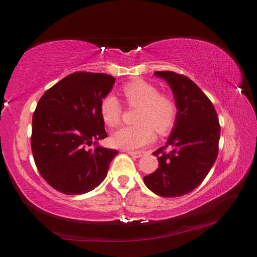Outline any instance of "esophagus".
Instances as JSON below:
<instances>
[{
	"instance_id": "1",
	"label": "esophagus",
	"mask_w": 257,
	"mask_h": 257,
	"mask_svg": "<svg viewBox=\"0 0 257 257\" xmlns=\"http://www.w3.org/2000/svg\"><path fill=\"white\" fill-rule=\"evenodd\" d=\"M127 154L130 156H133L136 158H140L144 155V153H141V151H127Z\"/></svg>"
}]
</instances>
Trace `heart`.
I'll list each match as a JSON object with an SVG mask.
<instances>
[{
	"mask_svg": "<svg viewBox=\"0 0 257 257\" xmlns=\"http://www.w3.org/2000/svg\"><path fill=\"white\" fill-rule=\"evenodd\" d=\"M128 106L139 108L137 126H124L112 133L111 145L121 149H137L150 144L158 134H166L174 126L176 112L175 101L168 95L159 93L153 84L145 81H134L121 89ZM100 115L104 124L113 127L119 123L121 106L115 96L108 94L100 102Z\"/></svg>",
	"mask_w": 257,
	"mask_h": 257,
	"instance_id": "obj_1",
	"label": "heart"
}]
</instances>
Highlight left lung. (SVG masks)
Returning a JSON list of instances; mask_svg holds the SVG:
<instances>
[{"label": "left lung", "instance_id": "left-lung-1", "mask_svg": "<svg viewBox=\"0 0 257 257\" xmlns=\"http://www.w3.org/2000/svg\"><path fill=\"white\" fill-rule=\"evenodd\" d=\"M154 75L170 85L178 112L165 146L154 153L158 168L145 176L144 182L156 195L172 198L195 190L211 171L221 127L211 100L190 78L174 71Z\"/></svg>", "mask_w": 257, "mask_h": 257}]
</instances>
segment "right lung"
<instances>
[{"mask_svg":"<svg viewBox=\"0 0 257 257\" xmlns=\"http://www.w3.org/2000/svg\"><path fill=\"white\" fill-rule=\"evenodd\" d=\"M115 78L77 71L42 95L33 115L32 151L46 182L65 195H83L106 179L117 150L98 145L107 138L100 102ZM91 144L94 149H89Z\"/></svg>","mask_w":257,"mask_h":257,"instance_id":"right-lung-1","label":"right lung"}]
</instances>
